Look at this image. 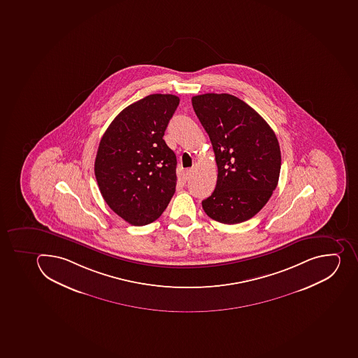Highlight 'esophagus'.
Listing matches in <instances>:
<instances>
[{"instance_id":"34e87169","label":"esophagus","mask_w":358,"mask_h":358,"mask_svg":"<svg viewBox=\"0 0 358 358\" xmlns=\"http://www.w3.org/2000/svg\"><path fill=\"white\" fill-rule=\"evenodd\" d=\"M193 172V169H187L186 171H185V174H186V179H189V178L192 177Z\"/></svg>"}]
</instances>
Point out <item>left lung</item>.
Masks as SVG:
<instances>
[{"label": "left lung", "mask_w": 358, "mask_h": 358, "mask_svg": "<svg viewBox=\"0 0 358 358\" xmlns=\"http://www.w3.org/2000/svg\"><path fill=\"white\" fill-rule=\"evenodd\" d=\"M192 103L218 165L217 186L203 201V210L221 224L249 220L278 182L282 159L276 134L255 109L231 94H199Z\"/></svg>", "instance_id": "obj_1"}]
</instances>
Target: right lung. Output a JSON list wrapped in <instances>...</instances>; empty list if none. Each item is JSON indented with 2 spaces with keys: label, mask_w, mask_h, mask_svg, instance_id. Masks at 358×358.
<instances>
[{
  "label": "right lung",
  "mask_w": 358,
  "mask_h": 358,
  "mask_svg": "<svg viewBox=\"0 0 358 358\" xmlns=\"http://www.w3.org/2000/svg\"><path fill=\"white\" fill-rule=\"evenodd\" d=\"M180 99L150 94L123 109L100 140L94 174L109 208L134 226L162 215L177 185V157L163 136Z\"/></svg>",
  "instance_id": "right-lung-1"
}]
</instances>
